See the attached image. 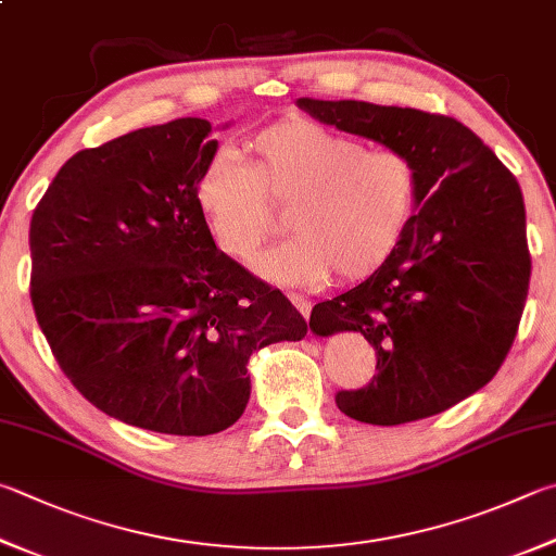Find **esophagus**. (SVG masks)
I'll list each match as a JSON object with an SVG mask.
<instances>
[{"mask_svg": "<svg viewBox=\"0 0 556 556\" xmlns=\"http://www.w3.org/2000/svg\"><path fill=\"white\" fill-rule=\"evenodd\" d=\"M289 301H291V304H294V308L301 313V316L308 320V316H311V301H306L304 296H299V294H289Z\"/></svg>", "mask_w": 556, "mask_h": 556, "instance_id": "34e87169", "label": "esophagus"}]
</instances>
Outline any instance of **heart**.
Returning a JSON list of instances; mask_svg holds the SVG:
<instances>
[{
    "instance_id": "obj_1",
    "label": "heart",
    "mask_w": 556,
    "mask_h": 556,
    "mask_svg": "<svg viewBox=\"0 0 556 556\" xmlns=\"http://www.w3.org/2000/svg\"><path fill=\"white\" fill-rule=\"evenodd\" d=\"M250 163L216 150L194 179V201L224 255L250 260L275 233L277 206L289 204L294 236L255 260V275L281 287L357 281L399 250L420 197V169L396 148L306 116H287L252 136Z\"/></svg>"
}]
</instances>
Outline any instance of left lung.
<instances>
[{
  "instance_id": "8db88e82",
  "label": "left lung",
  "mask_w": 556,
  "mask_h": 556,
  "mask_svg": "<svg viewBox=\"0 0 556 556\" xmlns=\"http://www.w3.org/2000/svg\"><path fill=\"white\" fill-rule=\"evenodd\" d=\"M299 106L420 169L416 216L393 257L311 311L316 336L355 330L377 352V377L338 391V408L369 426L447 410L496 377L520 326L532 260L518 179L457 118L352 99Z\"/></svg>"
}]
</instances>
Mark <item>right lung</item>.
<instances>
[{"label":"right lung","mask_w":556,"mask_h":556,"mask_svg":"<svg viewBox=\"0 0 556 556\" xmlns=\"http://www.w3.org/2000/svg\"><path fill=\"white\" fill-rule=\"evenodd\" d=\"M206 118L85 148L31 216V304L63 375L106 416L214 435L243 416L248 359L308 323L224 255L194 201Z\"/></svg>","instance_id":"add662e5"}]
</instances>
